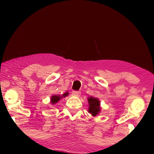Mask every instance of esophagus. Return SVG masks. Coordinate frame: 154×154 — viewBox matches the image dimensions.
I'll use <instances>...</instances> for the list:
<instances>
[{"label": "esophagus", "mask_w": 154, "mask_h": 154, "mask_svg": "<svg viewBox=\"0 0 154 154\" xmlns=\"http://www.w3.org/2000/svg\"><path fill=\"white\" fill-rule=\"evenodd\" d=\"M72 94L75 96H79L81 94V92L79 91H72Z\"/></svg>", "instance_id": "34e87169"}]
</instances>
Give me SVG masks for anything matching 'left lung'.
Masks as SVG:
<instances>
[{
	"label": "left lung",
	"instance_id": "1",
	"mask_svg": "<svg viewBox=\"0 0 154 154\" xmlns=\"http://www.w3.org/2000/svg\"><path fill=\"white\" fill-rule=\"evenodd\" d=\"M88 103H89V113H92L93 116H96L100 111V102L98 99L94 97L88 98Z\"/></svg>",
	"mask_w": 154,
	"mask_h": 154
}]
</instances>
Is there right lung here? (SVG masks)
<instances>
[{
	"label": "right lung",
	"mask_w": 154,
	"mask_h": 154,
	"mask_svg": "<svg viewBox=\"0 0 154 154\" xmlns=\"http://www.w3.org/2000/svg\"><path fill=\"white\" fill-rule=\"evenodd\" d=\"M68 95V92L66 93H64L63 95L62 96H53L51 98V103L52 104H55L57 102H58V100H60V99L62 97H65V96H66Z\"/></svg>",
	"instance_id": "right-lung-1"
}]
</instances>
